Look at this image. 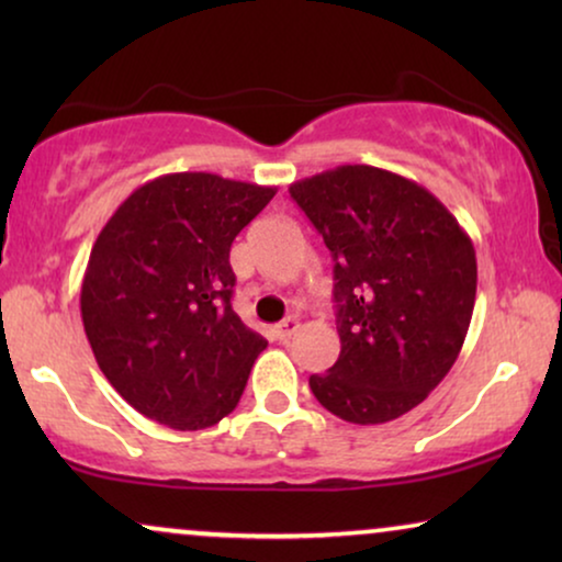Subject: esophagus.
<instances>
[{
  "mask_svg": "<svg viewBox=\"0 0 562 562\" xmlns=\"http://www.w3.org/2000/svg\"><path fill=\"white\" fill-rule=\"evenodd\" d=\"M296 329H299V317H286L281 325H276V337H279V340H289Z\"/></svg>",
  "mask_w": 562,
  "mask_h": 562,
  "instance_id": "1",
  "label": "esophagus"
}]
</instances>
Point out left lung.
Returning <instances> with one entry per match:
<instances>
[{
	"label": "left lung",
	"instance_id": "8db88e82",
	"mask_svg": "<svg viewBox=\"0 0 562 562\" xmlns=\"http://www.w3.org/2000/svg\"><path fill=\"white\" fill-rule=\"evenodd\" d=\"M289 194L335 260L340 358L310 375L312 394L352 425L402 417L463 348L479 281L471 237L425 187L375 166H337Z\"/></svg>",
	"mask_w": 562,
	"mask_h": 562
}]
</instances>
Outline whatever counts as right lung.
<instances>
[{"label": "right lung", "instance_id": "right-lung-1", "mask_svg": "<svg viewBox=\"0 0 562 562\" xmlns=\"http://www.w3.org/2000/svg\"><path fill=\"white\" fill-rule=\"evenodd\" d=\"M276 187L187 171L117 206L91 248L81 319L106 381L145 417L181 432L240 402L266 340L233 312L229 248Z\"/></svg>", "mask_w": 562, "mask_h": 562}]
</instances>
